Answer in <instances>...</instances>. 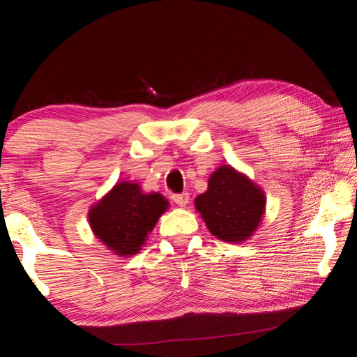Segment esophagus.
Returning <instances> with one entry per match:
<instances>
[{
  "instance_id": "esophagus-1",
  "label": "esophagus",
  "mask_w": 357,
  "mask_h": 357,
  "mask_svg": "<svg viewBox=\"0 0 357 357\" xmlns=\"http://www.w3.org/2000/svg\"><path fill=\"white\" fill-rule=\"evenodd\" d=\"M172 200L173 203H176L178 206L183 208L189 203V193H174V195H172Z\"/></svg>"
}]
</instances>
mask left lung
<instances>
[{"label": "left lung", "instance_id": "1", "mask_svg": "<svg viewBox=\"0 0 357 357\" xmlns=\"http://www.w3.org/2000/svg\"><path fill=\"white\" fill-rule=\"evenodd\" d=\"M263 190L229 165L211 174L208 190L195 198V208L209 231L227 243L250 238L264 214Z\"/></svg>", "mask_w": 357, "mask_h": 357}]
</instances>
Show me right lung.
<instances>
[{"mask_svg": "<svg viewBox=\"0 0 357 357\" xmlns=\"http://www.w3.org/2000/svg\"><path fill=\"white\" fill-rule=\"evenodd\" d=\"M167 208L160 193H143L138 184L119 183L89 209V225L116 255H134Z\"/></svg>", "mask_w": 357, "mask_h": 357, "instance_id": "right-lung-1", "label": "right lung"}]
</instances>
